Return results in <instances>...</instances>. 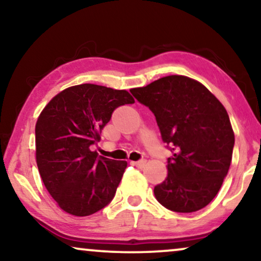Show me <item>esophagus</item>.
<instances>
[{
	"label": "esophagus",
	"mask_w": 261,
	"mask_h": 261,
	"mask_svg": "<svg viewBox=\"0 0 261 261\" xmlns=\"http://www.w3.org/2000/svg\"><path fill=\"white\" fill-rule=\"evenodd\" d=\"M132 164H133L134 166H137V167H144L145 165H146V160L145 159H142V160H139V162H132Z\"/></svg>",
	"instance_id": "1"
}]
</instances>
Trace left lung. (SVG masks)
Here are the masks:
<instances>
[{
  "instance_id": "1",
  "label": "left lung",
  "mask_w": 261,
  "mask_h": 261,
  "mask_svg": "<svg viewBox=\"0 0 261 261\" xmlns=\"http://www.w3.org/2000/svg\"><path fill=\"white\" fill-rule=\"evenodd\" d=\"M154 114L173 154L167 177L154 187L160 204L176 213L204 208L229 170L234 132L222 103L198 81L172 74L130 90Z\"/></svg>"
}]
</instances>
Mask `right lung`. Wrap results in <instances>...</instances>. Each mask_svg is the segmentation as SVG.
I'll return each instance as SVG.
<instances>
[{"label": "right lung", "mask_w": 261, "mask_h": 261, "mask_svg": "<svg viewBox=\"0 0 261 261\" xmlns=\"http://www.w3.org/2000/svg\"><path fill=\"white\" fill-rule=\"evenodd\" d=\"M132 103L126 90L80 84L60 91L42 109L35 124V158L46 189L64 212L89 216L113 199L127 162L98 156L90 146L99 141L114 110Z\"/></svg>", "instance_id": "right-lung-1"}]
</instances>
